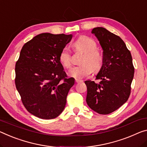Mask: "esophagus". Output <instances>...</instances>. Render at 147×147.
Here are the masks:
<instances>
[{"label": "esophagus", "instance_id": "esophagus-1", "mask_svg": "<svg viewBox=\"0 0 147 147\" xmlns=\"http://www.w3.org/2000/svg\"><path fill=\"white\" fill-rule=\"evenodd\" d=\"M81 81H82L80 80H78V79H76V83H80V82H81Z\"/></svg>", "mask_w": 147, "mask_h": 147}]
</instances>
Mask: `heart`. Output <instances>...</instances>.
Wrapping results in <instances>:
<instances>
[{
    "instance_id": "1",
    "label": "heart",
    "mask_w": 147,
    "mask_h": 147,
    "mask_svg": "<svg viewBox=\"0 0 147 147\" xmlns=\"http://www.w3.org/2000/svg\"><path fill=\"white\" fill-rule=\"evenodd\" d=\"M74 47L78 51L84 54L81 64L79 66H74L69 69L68 75L78 80L83 79L91 74L92 71L100 70L102 65L103 58L100 52L97 50L96 42L87 36H81L74 42ZM61 64L66 67H69L71 64V56L67 48L61 51L59 56Z\"/></svg>"
}]
</instances>
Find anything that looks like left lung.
<instances>
[{"mask_svg": "<svg viewBox=\"0 0 147 147\" xmlns=\"http://www.w3.org/2000/svg\"><path fill=\"white\" fill-rule=\"evenodd\" d=\"M91 33L102 47L103 62L96 76V80L100 82L85 81L86 102L94 112L108 114L128 100L135 69L130 51L119 36L101 27L93 28Z\"/></svg>", "mask_w": 147, "mask_h": 147, "instance_id": "1", "label": "left lung"}]
</instances>
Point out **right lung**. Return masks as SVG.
<instances>
[{
  "label": "right lung",
  "mask_w": 147,
  "mask_h": 147,
  "mask_svg": "<svg viewBox=\"0 0 147 147\" xmlns=\"http://www.w3.org/2000/svg\"><path fill=\"white\" fill-rule=\"evenodd\" d=\"M72 37L44 33L22 47L16 64V87L25 108L36 117L53 119L64 109L75 80L67 78L59 56Z\"/></svg>",
  "instance_id": "right-lung-1"
}]
</instances>
